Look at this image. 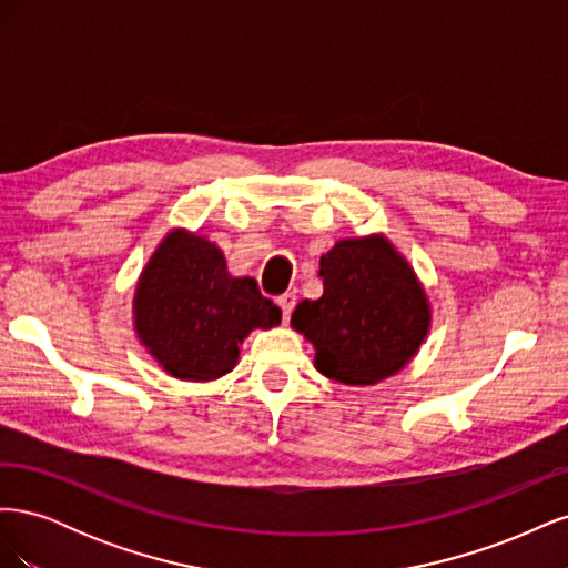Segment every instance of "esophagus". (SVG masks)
<instances>
[{"instance_id":"obj_1","label":"esophagus","mask_w":568,"mask_h":568,"mask_svg":"<svg viewBox=\"0 0 568 568\" xmlns=\"http://www.w3.org/2000/svg\"><path fill=\"white\" fill-rule=\"evenodd\" d=\"M277 305L282 307V317L288 320L291 311H294V305H296V294H291V291H286V294L277 296Z\"/></svg>"}]
</instances>
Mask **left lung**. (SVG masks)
Segmentation results:
<instances>
[{
  "label": "left lung",
  "instance_id": "8db88e82",
  "mask_svg": "<svg viewBox=\"0 0 568 568\" xmlns=\"http://www.w3.org/2000/svg\"><path fill=\"white\" fill-rule=\"evenodd\" d=\"M322 296L301 301L291 326L315 348V369L346 386L398 374L432 329L415 267L386 234L348 236L320 257Z\"/></svg>",
  "mask_w": 568,
  "mask_h": 568
}]
</instances>
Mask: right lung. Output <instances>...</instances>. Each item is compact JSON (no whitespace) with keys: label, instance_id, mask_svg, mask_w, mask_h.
<instances>
[{"label":"right lung","instance_id":"1","mask_svg":"<svg viewBox=\"0 0 568 568\" xmlns=\"http://www.w3.org/2000/svg\"><path fill=\"white\" fill-rule=\"evenodd\" d=\"M134 334L165 374L213 382L239 363L253 329H272L282 311L253 277H232L211 239L173 227L153 248L132 298Z\"/></svg>","mask_w":568,"mask_h":568}]
</instances>
